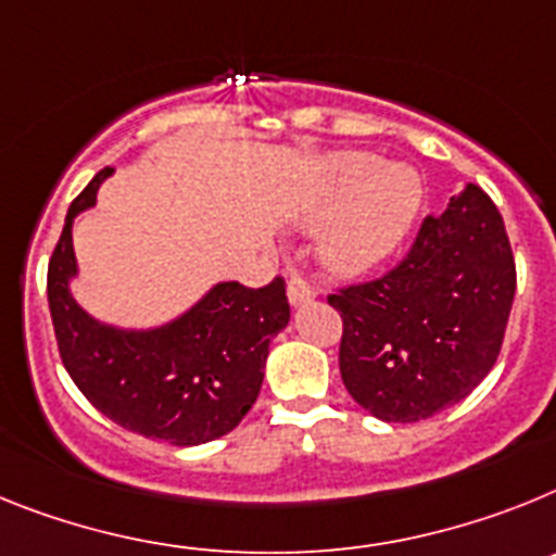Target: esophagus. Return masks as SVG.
Wrapping results in <instances>:
<instances>
[{
  "instance_id": "1",
  "label": "esophagus",
  "mask_w": 556,
  "mask_h": 556,
  "mask_svg": "<svg viewBox=\"0 0 556 556\" xmlns=\"http://www.w3.org/2000/svg\"><path fill=\"white\" fill-rule=\"evenodd\" d=\"M316 299V291H313V285L307 282L305 277H299V274H293L291 282H288V302H291L293 307H302L307 305V302H313Z\"/></svg>"
}]
</instances>
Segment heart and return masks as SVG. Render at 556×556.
Returning a JSON list of instances; mask_svg holds the SVG:
<instances>
[{
    "mask_svg": "<svg viewBox=\"0 0 556 556\" xmlns=\"http://www.w3.org/2000/svg\"><path fill=\"white\" fill-rule=\"evenodd\" d=\"M422 185L412 167H386L371 153L327 159L299 206L307 226H325L318 254L338 274H364L389 260L412 235Z\"/></svg>",
    "mask_w": 556,
    "mask_h": 556,
    "instance_id": "heart-1",
    "label": "heart"
}]
</instances>
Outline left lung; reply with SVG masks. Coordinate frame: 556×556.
Listing matches in <instances>:
<instances>
[{"instance_id": "1", "label": "left lung", "mask_w": 556, "mask_h": 556, "mask_svg": "<svg viewBox=\"0 0 556 556\" xmlns=\"http://www.w3.org/2000/svg\"><path fill=\"white\" fill-rule=\"evenodd\" d=\"M515 299L504 218L465 185L412 251L375 282L332 293L344 318L341 380L383 422H419L465 400L490 375Z\"/></svg>"}]
</instances>
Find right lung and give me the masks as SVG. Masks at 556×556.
Listing matches in <instances>:
<instances>
[{
    "label": "right lung",
    "mask_w": 556,
    "mask_h": 556,
    "mask_svg": "<svg viewBox=\"0 0 556 556\" xmlns=\"http://www.w3.org/2000/svg\"><path fill=\"white\" fill-rule=\"evenodd\" d=\"M109 176V167L100 170L72 201L47 271L61 361L86 400L125 431L178 447L204 445L238 428L257 400L271 338L291 321L285 282L212 285L190 311L142 330L94 318L72 296V224L98 204Z\"/></svg>",
    "instance_id": "add662e5"
}]
</instances>
